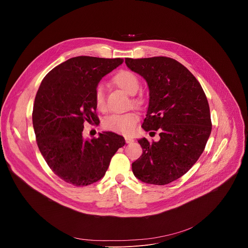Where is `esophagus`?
<instances>
[{"label":"esophagus","instance_id":"1","mask_svg":"<svg viewBox=\"0 0 248 248\" xmlns=\"http://www.w3.org/2000/svg\"><path fill=\"white\" fill-rule=\"evenodd\" d=\"M124 140H125V142L127 143V144H130V143H132L133 142V139L132 138H130V137H124Z\"/></svg>","mask_w":248,"mask_h":248}]
</instances>
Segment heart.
I'll return each instance as SVG.
<instances>
[{
  "mask_svg": "<svg viewBox=\"0 0 248 248\" xmlns=\"http://www.w3.org/2000/svg\"><path fill=\"white\" fill-rule=\"evenodd\" d=\"M113 82L121 88L123 91L129 95H134L140 86V79L134 73L127 69H122L117 73L113 78ZM131 103L135 107H140L144 103L142 96H135L131 99ZM94 105L97 111L106 112L107 106L105 101L104 87L98 84L94 91ZM139 117L136 113L130 112L123 115H111L105 118L103 121V127L107 130L122 133L124 135H129L134 131L136 124Z\"/></svg>",
  "mask_w": 248,
  "mask_h": 248,
  "instance_id": "1",
  "label": "heart"
}]
</instances>
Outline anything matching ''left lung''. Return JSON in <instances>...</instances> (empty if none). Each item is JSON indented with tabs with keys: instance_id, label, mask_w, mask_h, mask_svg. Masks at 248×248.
Here are the masks:
<instances>
[{
	"instance_id": "8db88e82",
	"label": "left lung",
	"mask_w": 248,
	"mask_h": 248,
	"mask_svg": "<svg viewBox=\"0 0 248 248\" xmlns=\"http://www.w3.org/2000/svg\"><path fill=\"white\" fill-rule=\"evenodd\" d=\"M125 63L149 87L142 128L160 132L158 142L138 140L143 152L132 163V171L143 183L168 185L186 173L204 151L212 129L206 95L195 77L173 59L126 58Z\"/></svg>"
}]
</instances>
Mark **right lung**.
<instances>
[{
  "instance_id": "obj_1",
  "label": "right lung",
  "mask_w": 248,
  "mask_h": 248,
  "mask_svg": "<svg viewBox=\"0 0 248 248\" xmlns=\"http://www.w3.org/2000/svg\"><path fill=\"white\" fill-rule=\"evenodd\" d=\"M123 59L79 56L54 67L43 78L35 97L32 123L38 148L60 179L75 186L101 180L112 157L125 144L111 131L83 139L84 124L100 123L94 91L103 77Z\"/></svg>"
}]
</instances>
